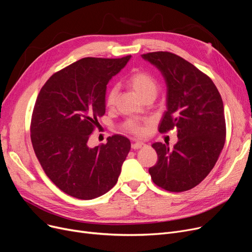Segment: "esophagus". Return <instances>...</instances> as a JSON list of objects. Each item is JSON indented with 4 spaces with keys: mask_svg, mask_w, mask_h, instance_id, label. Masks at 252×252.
<instances>
[{
    "mask_svg": "<svg viewBox=\"0 0 252 252\" xmlns=\"http://www.w3.org/2000/svg\"><path fill=\"white\" fill-rule=\"evenodd\" d=\"M145 145L146 144L143 143V142H135V143L132 144V148L133 149H140V148H142V147L145 146Z\"/></svg>",
    "mask_w": 252,
    "mask_h": 252,
    "instance_id": "1",
    "label": "esophagus"
}]
</instances>
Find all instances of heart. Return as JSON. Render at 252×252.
Masks as SVG:
<instances>
[{"instance_id":"b5f03b06","label":"heart","mask_w":252,"mask_h":252,"mask_svg":"<svg viewBox=\"0 0 252 252\" xmlns=\"http://www.w3.org/2000/svg\"><path fill=\"white\" fill-rule=\"evenodd\" d=\"M127 83L143 100H146L148 97H153L155 99L159 90L158 81L150 73L145 71L134 72L128 77ZM117 95L118 87H111V90L109 91L106 97V105L108 108H112L115 106ZM123 129L125 132L136 136H143L146 133V126L133 119H129L126 123H125L123 126Z\"/></svg>"}]
</instances>
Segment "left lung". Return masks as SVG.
Wrapping results in <instances>:
<instances>
[{
  "label": "left lung",
  "mask_w": 252,
  "mask_h": 252,
  "mask_svg": "<svg viewBox=\"0 0 252 252\" xmlns=\"http://www.w3.org/2000/svg\"><path fill=\"white\" fill-rule=\"evenodd\" d=\"M160 70L168 86L167 111L158 126L165 134L177 129L178 142L170 149L153 143L158 162L149 168L153 183L172 192L187 191L214 168L224 146L226 127L221 95L209 76L177 54H142Z\"/></svg>",
  "instance_id": "8db88e82"
}]
</instances>
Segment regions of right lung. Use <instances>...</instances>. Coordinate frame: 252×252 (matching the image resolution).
Listing matches in <instances>:
<instances>
[{"mask_svg":"<svg viewBox=\"0 0 252 252\" xmlns=\"http://www.w3.org/2000/svg\"><path fill=\"white\" fill-rule=\"evenodd\" d=\"M130 56L84 58L54 73L42 86L31 119V141L47 177L71 196L92 200L117 182L130 149L127 138L87 145L105 114L106 85Z\"/></svg>","mask_w":252,"mask_h":252,"instance_id":"obj_1","label":"right lung"}]
</instances>
